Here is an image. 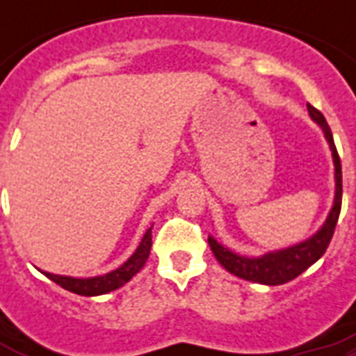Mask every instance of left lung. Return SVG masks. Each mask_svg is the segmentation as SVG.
Listing matches in <instances>:
<instances>
[{
  "label": "left lung",
  "mask_w": 356,
  "mask_h": 356,
  "mask_svg": "<svg viewBox=\"0 0 356 356\" xmlns=\"http://www.w3.org/2000/svg\"><path fill=\"white\" fill-rule=\"evenodd\" d=\"M307 108H309L310 118L323 129L325 140L329 142V147L332 151L334 181H337L332 209L320 231L312 234L309 240L296 243L292 248L270 251V253L262 254V257H242V254H236L234 251L222 245L216 238L209 236V245H211L212 253L218 259V262L229 273H233V275L240 277V279H245V281L260 282V284H268V286H277V284H284V282L292 281V279L301 275L307 268H310L316 260L320 259L321 254L325 253L332 234H334V227H337L338 216H340V209H342V164H340L337 145H334V140H332L331 127L327 125L323 114L318 108L312 107V105H307Z\"/></svg>",
  "instance_id": "left-lung-1"
}]
</instances>
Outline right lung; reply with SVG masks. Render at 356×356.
Here are the masks:
<instances>
[{
	"mask_svg": "<svg viewBox=\"0 0 356 356\" xmlns=\"http://www.w3.org/2000/svg\"><path fill=\"white\" fill-rule=\"evenodd\" d=\"M153 227V225H151ZM151 227L145 231L142 242L136 248L131 257L123 262L120 268L108 271L105 275L88 277V279H77V277H66V275H55V273H47L42 271L47 279H51L53 282H57L58 286H63L68 292L79 293V296H102V293H108L116 290V288L123 286L125 282H129L142 268H144L145 260L149 257L151 251Z\"/></svg>",
	"mask_w": 356,
	"mask_h": 356,
	"instance_id": "1",
	"label": "right lung"
}]
</instances>
